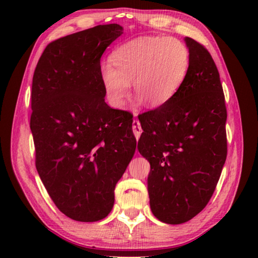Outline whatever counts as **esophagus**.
Here are the masks:
<instances>
[{
    "label": "esophagus",
    "instance_id": "esophagus-1",
    "mask_svg": "<svg viewBox=\"0 0 258 258\" xmlns=\"http://www.w3.org/2000/svg\"><path fill=\"white\" fill-rule=\"evenodd\" d=\"M132 128H133L134 137L137 138V140H139L140 139V135H141V133H142V127H141V124H140V121L138 119H134L133 120Z\"/></svg>",
    "mask_w": 258,
    "mask_h": 258
}]
</instances>
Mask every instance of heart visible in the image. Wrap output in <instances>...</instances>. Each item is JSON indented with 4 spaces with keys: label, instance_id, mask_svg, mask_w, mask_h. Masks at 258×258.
I'll use <instances>...</instances> for the list:
<instances>
[{
    "label": "heart",
    "instance_id": "1",
    "mask_svg": "<svg viewBox=\"0 0 258 258\" xmlns=\"http://www.w3.org/2000/svg\"><path fill=\"white\" fill-rule=\"evenodd\" d=\"M110 61L113 66L104 64L100 78L111 107H124L133 82L140 101L159 108L171 101L184 83L190 52L178 38L145 36L117 47Z\"/></svg>",
    "mask_w": 258,
    "mask_h": 258
}]
</instances>
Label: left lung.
Here are the masks:
<instances>
[{
	"instance_id": "1",
	"label": "left lung",
	"mask_w": 258,
	"mask_h": 258,
	"mask_svg": "<svg viewBox=\"0 0 258 258\" xmlns=\"http://www.w3.org/2000/svg\"><path fill=\"white\" fill-rule=\"evenodd\" d=\"M185 81L171 101L139 116L138 149L150 163L148 192L159 221L181 224L206 207L223 168L226 107L220 74L206 47L184 38Z\"/></svg>"
}]
</instances>
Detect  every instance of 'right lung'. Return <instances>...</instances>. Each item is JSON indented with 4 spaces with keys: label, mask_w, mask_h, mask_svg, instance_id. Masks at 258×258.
<instances>
[{
    "label": "right lung",
    "mask_w": 258,
    "mask_h": 258,
    "mask_svg": "<svg viewBox=\"0 0 258 258\" xmlns=\"http://www.w3.org/2000/svg\"><path fill=\"white\" fill-rule=\"evenodd\" d=\"M123 34L99 25L51 42L35 68L32 130L35 164L61 213L80 222L106 217L116 183L137 148L132 117L104 102L100 59Z\"/></svg>",
    "instance_id": "obj_1"
}]
</instances>
